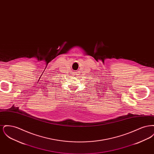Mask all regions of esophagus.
I'll list each match as a JSON object with an SVG mask.
<instances>
[{
	"instance_id": "1",
	"label": "esophagus",
	"mask_w": 154,
	"mask_h": 154,
	"mask_svg": "<svg viewBox=\"0 0 154 154\" xmlns=\"http://www.w3.org/2000/svg\"><path fill=\"white\" fill-rule=\"evenodd\" d=\"M73 75H75V74H75V73H76V72H74H74H73Z\"/></svg>"
}]
</instances>
